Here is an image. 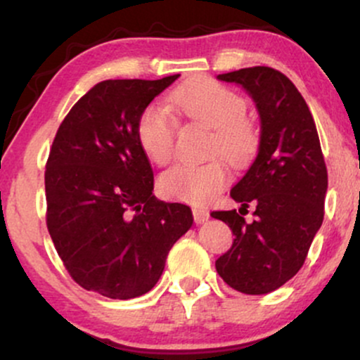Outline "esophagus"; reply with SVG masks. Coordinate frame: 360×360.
<instances>
[{
    "mask_svg": "<svg viewBox=\"0 0 360 360\" xmlns=\"http://www.w3.org/2000/svg\"><path fill=\"white\" fill-rule=\"evenodd\" d=\"M193 217H194V221H196L198 225H201V223L208 221L210 212H208V210H203V208H193Z\"/></svg>",
    "mask_w": 360,
    "mask_h": 360,
    "instance_id": "34e87169",
    "label": "esophagus"
}]
</instances>
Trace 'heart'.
Listing matches in <instances>:
<instances>
[{
  "label": "heart",
  "instance_id": "1",
  "mask_svg": "<svg viewBox=\"0 0 360 360\" xmlns=\"http://www.w3.org/2000/svg\"><path fill=\"white\" fill-rule=\"evenodd\" d=\"M169 108L212 130L206 154L221 155L233 166H242L257 148V130L245 117L247 103L220 82L198 77L169 94ZM139 142L157 166H166L176 150L177 125L167 110L150 105L137 123ZM229 181V171L220 157L203 164H179L160 177V191L167 198L188 203H206Z\"/></svg>",
  "mask_w": 360,
  "mask_h": 360
}]
</instances>
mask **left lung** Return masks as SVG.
I'll use <instances>...</instances> for the list:
<instances>
[{"mask_svg": "<svg viewBox=\"0 0 360 360\" xmlns=\"http://www.w3.org/2000/svg\"><path fill=\"white\" fill-rule=\"evenodd\" d=\"M240 84L260 117L259 152L230 196L242 208L213 212L235 235L232 247L214 262L230 288L266 295L301 269L321 221L328 174L307 101L296 86L266 65L220 74ZM256 205L255 220L241 210Z\"/></svg>", "mask_w": 360, "mask_h": 360, "instance_id": "obj_1", "label": "left lung"}]
</instances>
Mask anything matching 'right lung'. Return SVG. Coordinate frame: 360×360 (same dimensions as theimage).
<instances>
[{
    "instance_id": "obj_1",
    "label": "right lung",
    "mask_w": 360,
    "mask_h": 360,
    "mask_svg": "<svg viewBox=\"0 0 360 360\" xmlns=\"http://www.w3.org/2000/svg\"><path fill=\"white\" fill-rule=\"evenodd\" d=\"M179 74L108 79L62 120L45 166L47 229L81 288L111 300L146 295L171 247L191 229V208L152 194L154 172L137 123Z\"/></svg>"
}]
</instances>
